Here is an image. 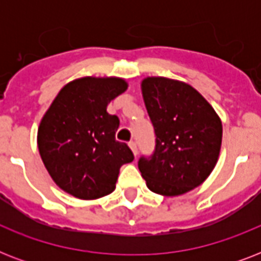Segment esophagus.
I'll list each match as a JSON object with an SVG mask.
<instances>
[{"label":"esophagus","instance_id":"1","mask_svg":"<svg viewBox=\"0 0 261 261\" xmlns=\"http://www.w3.org/2000/svg\"><path fill=\"white\" fill-rule=\"evenodd\" d=\"M128 146H130L131 151H133V154H134L135 157H137V154H138V147H137V143H135V142H130V143H128Z\"/></svg>","mask_w":261,"mask_h":261}]
</instances>
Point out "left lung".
Listing matches in <instances>:
<instances>
[{"label": "left lung", "mask_w": 261, "mask_h": 261, "mask_svg": "<svg viewBox=\"0 0 261 261\" xmlns=\"http://www.w3.org/2000/svg\"><path fill=\"white\" fill-rule=\"evenodd\" d=\"M154 126L155 151L138 168L154 194L178 196L199 187L218 161L222 122L211 104L190 84L168 77L141 83Z\"/></svg>", "instance_id": "left-lung-1"}]
</instances>
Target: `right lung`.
<instances>
[{
  "instance_id": "1",
  "label": "right lung",
  "mask_w": 261,
  "mask_h": 261,
  "mask_svg": "<svg viewBox=\"0 0 261 261\" xmlns=\"http://www.w3.org/2000/svg\"><path fill=\"white\" fill-rule=\"evenodd\" d=\"M128 84L87 75L59 90L38 128V149L53 181L66 194L94 200L114 192L123 164L134 160L115 139L119 119L107 112Z\"/></svg>"
}]
</instances>
